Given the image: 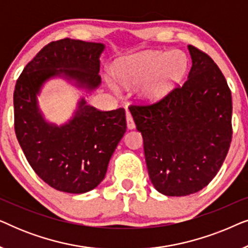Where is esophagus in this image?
Instances as JSON below:
<instances>
[{
    "label": "esophagus",
    "instance_id": "esophagus-1",
    "mask_svg": "<svg viewBox=\"0 0 248 248\" xmlns=\"http://www.w3.org/2000/svg\"><path fill=\"white\" fill-rule=\"evenodd\" d=\"M126 124H127L128 130H132V128L135 127V123L133 121V117H132V115L128 110H126Z\"/></svg>",
    "mask_w": 248,
    "mask_h": 248
}]
</instances>
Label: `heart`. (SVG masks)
<instances>
[{"label": "heart", "instance_id": "1", "mask_svg": "<svg viewBox=\"0 0 248 248\" xmlns=\"http://www.w3.org/2000/svg\"><path fill=\"white\" fill-rule=\"evenodd\" d=\"M187 57L182 50H148L128 57L114 71L122 86L131 87L142 82L141 94L148 100H158L170 93L184 78Z\"/></svg>", "mask_w": 248, "mask_h": 248}]
</instances>
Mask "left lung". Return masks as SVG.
Here are the masks:
<instances>
[{
  "label": "left lung",
  "instance_id": "8db88e82",
  "mask_svg": "<svg viewBox=\"0 0 248 248\" xmlns=\"http://www.w3.org/2000/svg\"><path fill=\"white\" fill-rule=\"evenodd\" d=\"M192 67L183 86L155 103L128 108L143 138L149 177L158 192L185 196L215 178L232 139V91L211 57L188 45Z\"/></svg>",
  "mask_w": 248,
  "mask_h": 248
}]
</instances>
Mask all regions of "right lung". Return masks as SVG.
Returning <instances> with one entry per match:
<instances>
[{"mask_svg":"<svg viewBox=\"0 0 248 248\" xmlns=\"http://www.w3.org/2000/svg\"><path fill=\"white\" fill-rule=\"evenodd\" d=\"M104 45L64 38L49 43L27 64L13 93L16 139L33 171L57 191L81 194L100 184L126 131L125 109L99 110L83 99L69 124L43 120L36 94L48 78L64 73L87 87L100 83Z\"/></svg>","mask_w":248,"mask_h":248,"instance_id":"1","label":"right lung"}]
</instances>
